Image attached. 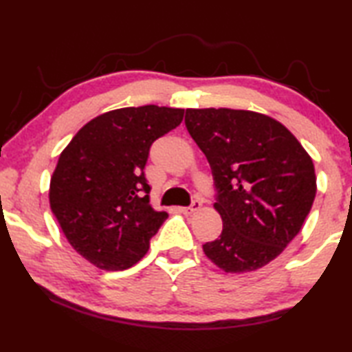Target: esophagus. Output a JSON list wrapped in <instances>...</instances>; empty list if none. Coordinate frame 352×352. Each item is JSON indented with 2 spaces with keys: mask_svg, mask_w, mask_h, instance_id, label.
Segmentation results:
<instances>
[{
  "mask_svg": "<svg viewBox=\"0 0 352 352\" xmlns=\"http://www.w3.org/2000/svg\"><path fill=\"white\" fill-rule=\"evenodd\" d=\"M201 208V201L200 200H194L192 204H190V206H186V208H182V212L186 214V216H190V214L197 212Z\"/></svg>",
  "mask_w": 352,
  "mask_h": 352,
  "instance_id": "esophagus-1",
  "label": "esophagus"
}]
</instances>
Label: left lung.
Wrapping results in <instances>:
<instances>
[{"mask_svg":"<svg viewBox=\"0 0 352 352\" xmlns=\"http://www.w3.org/2000/svg\"><path fill=\"white\" fill-rule=\"evenodd\" d=\"M184 124L211 166L223 222L205 254L226 273L253 272L300 233L317 194L314 162L287 127L262 113L188 109Z\"/></svg>","mask_w":352,"mask_h":352,"instance_id":"obj_1","label":"left lung"}]
</instances>
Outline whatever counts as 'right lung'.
<instances>
[{"label":"right lung","mask_w":352,"mask_h":352,"mask_svg":"<svg viewBox=\"0 0 352 352\" xmlns=\"http://www.w3.org/2000/svg\"><path fill=\"white\" fill-rule=\"evenodd\" d=\"M183 115V109L158 105L102 113L58 157L51 210L71 247L98 269L135 265L168 219L151 205L144 168L152 142L180 126Z\"/></svg>","instance_id":"1"}]
</instances>
